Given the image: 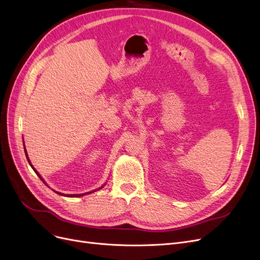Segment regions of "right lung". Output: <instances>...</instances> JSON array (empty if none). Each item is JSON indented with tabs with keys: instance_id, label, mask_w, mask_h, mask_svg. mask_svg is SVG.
I'll list each match as a JSON object with an SVG mask.
<instances>
[{
	"instance_id": "add662e5",
	"label": "right lung",
	"mask_w": 260,
	"mask_h": 260,
	"mask_svg": "<svg viewBox=\"0 0 260 260\" xmlns=\"http://www.w3.org/2000/svg\"><path fill=\"white\" fill-rule=\"evenodd\" d=\"M25 155H26V158H27V161L29 162V160H28V157H27V153H26V150H25ZM29 165L32 166V168H33V165L30 164V162H29ZM33 170H34V172H35V173L38 175V177H39L41 180H43V178L40 177V175H39V174H38V173L35 171V169H34V168H33ZM43 181H44V180H43ZM44 182H45V181H44ZM45 184H46V182H45ZM99 189H101V188H99ZM95 191H96V190H95ZM56 193H57V194H59V195H64V194H61V193H59V192H56ZM89 193H90V192H89ZM82 195H85V194H65L64 196H67V197H80V196H82Z\"/></svg>"
}]
</instances>
